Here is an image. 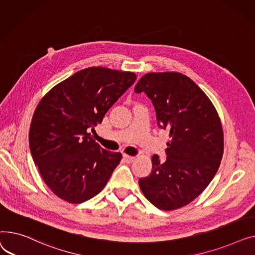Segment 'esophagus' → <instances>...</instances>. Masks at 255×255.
<instances>
[{"label": "esophagus", "mask_w": 255, "mask_h": 255, "mask_svg": "<svg viewBox=\"0 0 255 255\" xmlns=\"http://www.w3.org/2000/svg\"><path fill=\"white\" fill-rule=\"evenodd\" d=\"M124 158H125L126 162H128V163H130V162L134 161V159H136V157H134V156H129V155H128V154H125V155H124Z\"/></svg>", "instance_id": "obj_1"}]
</instances>
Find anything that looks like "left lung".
<instances>
[{
    "mask_svg": "<svg viewBox=\"0 0 255 255\" xmlns=\"http://www.w3.org/2000/svg\"><path fill=\"white\" fill-rule=\"evenodd\" d=\"M134 92L154 105L157 124L169 130L167 159L151 158L152 170L139 180L145 198L163 211L198 198L212 181L223 155V129L214 105L189 77L178 72L147 73Z\"/></svg>",
    "mask_w": 255,
    "mask_h": 255,
    "instance_id": "8db88e82",
    "label": "left lung"
}]
</instances>
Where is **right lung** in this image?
<instances>
[{"label": "right lung", "mask_w": 255, "mask_h": 255, "mask_svg": "<svg viewBox=\"0 0 255 255\" xmlns=\"http://www.w3.org/2000/svg\"><path fill=\"white\" fill-rule=\"evenodd\" d=\"M136 78L132 72L86 68L39 102L29 128V149L44 182L59 199L80 204L107 184L123 155L105 150L89 130Z\"/></svg>", "instance_id": "add662e5"}]
</instances>
